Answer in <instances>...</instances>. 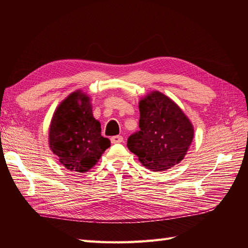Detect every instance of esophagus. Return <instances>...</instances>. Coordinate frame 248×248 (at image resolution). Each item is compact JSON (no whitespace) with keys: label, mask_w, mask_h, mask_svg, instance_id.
<instances>
[{"label":"esophagus","mask_w":248,"mask_h":248,"mask_svg":"<svg viewBox=\"0 0 248 248\" xmlns=\"http://www.w3.org/2000/svg\"><path fill=\"white\" fill-rule=\"evenodd\" d=\"M111 144H119V142L123 141V137L122 136H115L110 138Z\"/></svg>","instance_id":"obj_1"}]
</instances>
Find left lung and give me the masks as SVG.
Instances as JSON below:
<instances>
[{
	"instance_id": "obj_1",
	"label": "left lung",
	"mask_w": 248,
	"mask_h": 248,
	"mask_svg": "<svg viewBox=\"0 0 248 248\" xmlns=\"http://www.w3.org/2000/svg\"><path fill=\"white\" fill-rule=\"evenodd\" d=\"M139 104L140 130L128 138L127 147L149 170H169L186 155L193 139L192 124L174 101L158 91Z\"/></svg>"
}]
</instances>
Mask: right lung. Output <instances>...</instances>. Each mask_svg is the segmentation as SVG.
I'll list each match as a JSON object with an SVG mask.
<instances>
[{"instance_id": "right-lung-1", "label": "right lung", "mask_w": 248, "mask_h": 248, "mask_svg": "<svg viewBox=\"0 0 248 248\" xmlns=\"http://www.w3.org/2000/svg\"><path fill=\"white\" fill-rule=\"evenodd\" d=\"M49 147L69 170L85 172L98 162L110 140L101 136V125L93 117L90 98L81 91L71 93L52 116Z\"/></svg>"}]
</instances>
